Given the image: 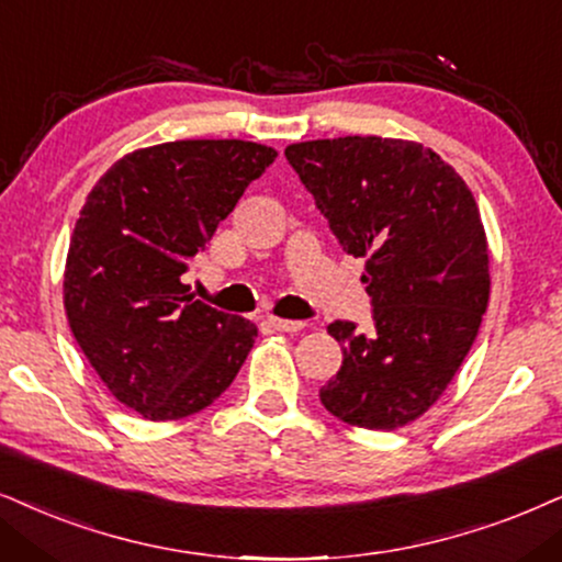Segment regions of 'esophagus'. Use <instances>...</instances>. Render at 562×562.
Segmentation results:
<instances>
[{
  "label": "esophagus",
  "instance_id": "1",
  "mask_svg": "<svg viewBox=\"0 0 562 562\" xmlns=\"http://www.w3.org/2000/svg\"><path fill=\"white\" fill-rule=\"evenodd\" d=\"M267 324L277 331H301L305 329V322H293V318H277V316H267Z\"/></svg>",
  "mask_w": 562,
  "mask_h": 562
}]
</instances>
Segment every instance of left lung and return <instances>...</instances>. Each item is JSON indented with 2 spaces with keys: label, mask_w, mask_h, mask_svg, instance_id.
Masks as SVG:
<instances>
[{
  "label": "left lung",
  "mask_w": 562,
  "mask_h": 562,
  "mask_svg": "<svg viewBox=\"0 0 562 562\" xmlns=\"http://www.w3.org/2000/svg\"><path fill=\"white\" fill-rule=\"evenodd\" d=\"M285 158L342 251L366 259L373 334L326 326L342 366L322 386L339 420L394 430L446 392L477 337L490 297L487 240L461 176L417 142H297Z\"/></svg>",
  "instance_id": "8db88e82"
}]
</instances>
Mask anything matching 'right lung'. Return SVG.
<instances>
[{
	"instance_id": "add662e5",
	"label": "right lung",
	"mask_w": 562,
	"mask_h": 562,
	"mask_svg": "<svg viewBox=\"0 0 562 562\" xmlns=\"http://www.w3.org/2000/svg\"><path fill=\"white\" fill-rule=\"evenodd\" d=\"M274 158L244 139L166 142L124 155L88 194L64 308L109 392L147 420L210 407L254 347L257 326L194 301L181 274Z\"/></svg>"
}]
</instances>
